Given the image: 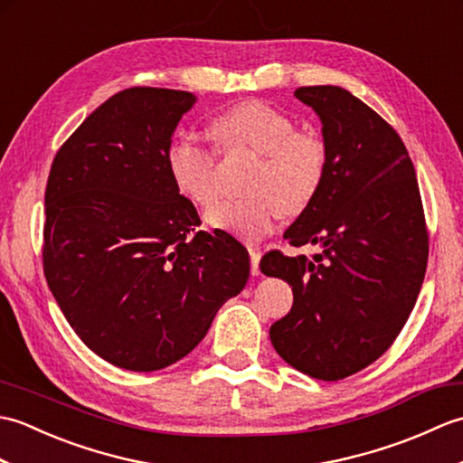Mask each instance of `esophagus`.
I'll return each mask as SVG.
<instances>
[{"label":"esophagus","mask_w":463,"mask_h":463,"mask_svg":"<svg viewBox=\"0 0 463 463\" xmlns=\"http://www.w3.org/2000/svg\"><path fill=\"white\" fill-rule=\"evenodd\" d=\"M249 254H250V274L252 277H259L260 269H259V262H260V250L249 247Z\"/></svg>","instance_id":"esophagus-1"}]
</instances>
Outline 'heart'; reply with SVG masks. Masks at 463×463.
<instances>
[{"label": "heart", "mask_w": 463, "mask_h": 463, "mask_svg": "<svg viewBox=\"0 0 463 463\" xmlns=\"http://www.w3.org/2000/svg\"><path fill=\"white\" fill-rule=\"evenodd\" d=\"M211 135L221 153L250 151L257 163L244 179L241 199L221 201L206 211L214 229L257 241L270 232L280 213L300 214L326 176V145L318 135L297 131L288 115L262 101H244L213 117ZM166 171L191 203L206 206L216 196V159L189 137L166 146Z\"/></svg>", "instance_id": "obj_1"}]
</instances>
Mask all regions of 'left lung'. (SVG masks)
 Here are the masks:
<instances>
[{"label": "left lung", "mask_w": 463, "mask_h": 463, "mask_svg": "<svg viewBox=\"0 0 463 463\" xmlns=\"http://www.w3.org/2000/svg\"><path fill=\"white\" fill-rule=\"evenodd\" d=\"M322 121L326 176L284 232L307 259L270 250L267 277L287 280L294 302L270 326L284 362L310 378L342 380L376 362L404 328L424 282L428 229L414 165L394 127L350 91L298 87Z\"/></svg>", "instance_id": "left-lung-1"}]
</instances>
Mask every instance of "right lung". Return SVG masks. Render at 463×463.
Returning a JSON list of instances; mask_svg holds the SVG:
<instances>
[{"mask_svg":"<svg viewBox=\"0 0 463 463\" xmlns=\"http://www.w3.org/2000/svg\"><path fill=\"white\" fill-rule=\"evenodd\" d=\"M189 91L131 87L57 151L45 186L43 272L85 346L155 372L186 356L249 280V252L173 184L165 155Z\"/></svg>","mask_w":463,"mask_h":463,"instance_id":"1","label":"right lung"}]
</instances>
